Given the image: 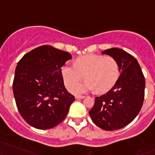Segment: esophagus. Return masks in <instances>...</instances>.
<instances>
[{
  "label": "esophagus",
  "mask_w": 155,
  "mask_h": 155,
  "mask_svg": "<svg viewBox=\"0 0 155 155\" xmlns=\"http://www.w3.org/2000/svg\"><path fill=\"white\" fill-rule=\"evenodd\" d=\"M76 100H80V99H83V98L85 97V96H83V95H76Z\"/></svg>",
  "instance_id": "obj_1"
}]
</instances>
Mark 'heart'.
<instances>
[{
  "label": "heart",
  "instance_id": "b5f03b06",
  "mask_svg": "<svg viewBox=\"0 0 155 155\" xmlns=\"http://www.w3.org/2000/svg\"><path fill=\"white\" fill-rule=\"evenodd\" d=\"M65 85L74 94H81L96 90L99 93L109 90L120 74L118 64L113 58L99 54H85L79 57L74 64L65 63L61 68ZM84 75L85 81L77 83ZM76 82V84H74Z\"/></svg>",
  "mask_w": 155,
  "mask_h": 155
}]
</instances>
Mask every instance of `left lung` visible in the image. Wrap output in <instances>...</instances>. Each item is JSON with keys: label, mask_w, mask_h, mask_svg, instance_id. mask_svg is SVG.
<instances>
[{"label": "left lung", "mask_w": 155, "mask_h": 155, "mask_svg": "<svg viewBox=\"0 0 155 155\" xmlns=\"http://www.w3.org/2000/svg\"><path fill=\"white\" fill-rule=\"evenodd\" d=\"M102 54L118 62L120 76L107 93L95 98L89 115L99 127L115 130L129 124L139 114L144 101L145 81L137 59L124 50L111 48Z\"/></svg>", "instance_id": "obj_1"}]
</instances>
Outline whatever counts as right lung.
Listing matches in <instances>:
<instances>
[{"label":"right lung","mask_w":155,"mask_h":155,"mask_svg":"<svg viewBox=\"0 0 155 155\" xmlns=\"http://www.w3.org/2000/svg\"><path fill=\"white\" fill-rule=\"evenodd\" d=\"M72 58L68 51L42 46L17 64L12 90L25 121L40 130L52 128L65 118L74 96L65 88L61 68Z\"/></svg>","instance_id":"right-lung-1"}]
</instances>
